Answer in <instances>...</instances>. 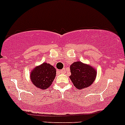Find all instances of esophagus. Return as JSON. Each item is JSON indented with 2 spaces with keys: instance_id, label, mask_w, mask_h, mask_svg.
I'll return each mask as SVG.
<instances>
[{
  "instance_id": "34e87169",
  "label": "esophagus",
  "mask_w": 125,
  "mask_h": 125,
  "mask_svg": "<svg viewBox=\"0 0 125 125\" xmlns=\"http://www.w3.org/2000/svg\"><path fill=\"white\" fill-rule=\"evenodd\" d=\"M60 73H62V74H64V73H65V69H62V70L60 71Z\"/></svg>"
}]
</instances>
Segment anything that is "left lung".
<instances>
[{
  "mask_svg": "<svg viewBox=\"0 0 125 125\" xmlns=\"http://www.w3.org/2000/svg\"><path fill=\"white\" fill-rule=\"evenodd\" d=\"M70 70L71 80L74 86L79 89L91 85L97 75V71L94 67L81 62L73 63L70 66Z\"/></svg>",
  "mask_w": 125,
  "mask_h": 125,
  "instance_id": "8db88e82",
  "label": "left lung"
}]
</instances>
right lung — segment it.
I'll return each instance as SVG.
<instances>
[{"mask_svg": "<svg viewBox=\"0 0 125 125\" xmlns=\"http://www.w3.org/2000/svg\"><path fill=\"white\" fill-rule=\"evenodd\" d=\"M56 75V70L53 66L44 62L31 71L30 78L33 85L40 89H47L52 84Z\"/></svg>", "mask_w": 125, "mask_h": 125, "instance_id": "add662e5", "label": "right lung"}]
</instances>
